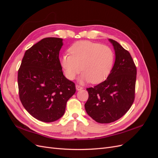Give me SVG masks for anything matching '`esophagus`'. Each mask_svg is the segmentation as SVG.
<instances>
[{
  "label": "esophagus",
  "mask_w": 158,
  "mask_h": 158,
  "mask_svg": "<svg viewBox=\"0 0 158 158\" xmlns=\"http://www.w3.org/2000/svg\"><path fill=\"white\" fill-rule=\"evenodd\" d=\"M76 89H77V90H80V89H83V88H82V86H81V85H78V84H76Z\"/></svg>",
  "instance_id": "obj_1"
}]
</instances>
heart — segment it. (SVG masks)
<instances>
[{"label":"heart","mask_w":158,"mask_h":158,"mask_svg":"<svg viewBox=\"0 0 158 158\" xmlns=\"http://www.w3.org/2000/svg\"><path fill=\"white\" fill-rule=\"evenodd\" d=\"M70 55L62 56L60 64L66 78L73 80L83 72L81 80L96 84L106 80L112 70L114 52L109 46L89 41H80L72 45Z\"/></svg>","instance_id":"b5f03b06"}]
</instances>
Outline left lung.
Wrapping results in <instances>:
<instances>
[{
	"mask_svg": "<svg viewBox=\"0 0 158 158\" xmlns=\"http://www.w3.org/2000/svg\"><path fill=\"white\" fill-rule=\"evenodd\" d=\"M115 52L111 73L103 82L87 88L89 94L85 109L99 123H110L122 117L135 98L136 67L132 56L113 40L109 39Z\"/></svg>",
	"mask_w": 158,
	"mask_h": 158,
	"instance_id": "left-lung-1",
	"label": "left lung"
}]
</instances>
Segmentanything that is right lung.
<instances>
[{"instance_id":"1","label":"right lung","mask_w":158,"mask_h":158,"mask_svg":"<svg viewBox=\"0 0 158 158\" xmlns=\"http://www.w3.org/2000/svg\"><path fill=\"white\" fill-rule=\"evenodd\" d=\"M63 39L46 37L27 49L18 70L19 97L23 107L42 122L58 120L76 92L63 75L59 60Z\"/></svg>"}]
</instances>
